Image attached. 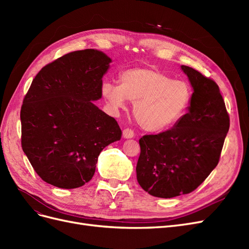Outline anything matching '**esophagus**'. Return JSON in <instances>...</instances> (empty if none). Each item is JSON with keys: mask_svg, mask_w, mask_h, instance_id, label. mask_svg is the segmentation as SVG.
I'll list each match as a JSON object with an SVG mask.
<instances>
[{"mask_svg": "<svg viewBox=\"0 0 249 249\" xmlns=\"http://www.w3.org/2000/svg\"><path fill=\"white\" fill-rule=\"evenodd\" d=\"M123 135H124V138H133L135 136V133L132 129H130V127H126V129L124 130Z\"/></svg>", "mask_w": 249, "mask_h": 249, "instance_id": "obj_1", "label": "esophagus"}]
</instances>
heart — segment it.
Instances as JSON below:
<instances>
[{
    "mask_svg": "<svg viewBox=\"0 0 249 249\" xmlns=\"http://www.w3.org/2000/svg\"><path fill=\"white\" fill-rule=\"evenodd\" d=\"M102 93L114 109L124 108L126 99L135 103V118L150 132L172 126L185 114L192 99V88L187 82L173 80L153 67L123 71L119 84L105 82Z\"/></svg>",
    "mask_w": 249,
    "mask_h": 249,
    "instance_id": "heart-1",
    "label": "heart"
}]
</instances>
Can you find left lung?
Listing matches in <instances>:
<instances>
[{"mask_svg":"<svg viewBox=\"0 0 249 249\" xmlns=\"http://www.w3.org/2000/svg\"><path fill=\"white\" fill-rule=\"evenodd\" d=\"M193 87L189 111L175 126L139 139L137 180L156 197L194 191L217 166L230 116L216 82L182 65Z\"/></svg>","mask_w":249,"mask_h":249,"instance_id":"obj_1","label":"left lung"}]
</instances>
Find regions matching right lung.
I'll list each match as a JSON object with an SVG mask.
<instances>
[{"label": "right lung", "mask_w": 249, "mask_h": 249, "mask_svg": "<svg viewBox=\"0 0 249 249\" xmlns=\"http://www.w3.org/2000/svg\"><path fill=\"white\" fill-rule=\"evenodd\" d=\"M111 59L93 49L43 66L20 109L21 147L41 179L73 189L88 183L104 147L122 137L116 120L92 101L102 97Z\"/></svg>", "instance_id": "1"}]
</instances>
